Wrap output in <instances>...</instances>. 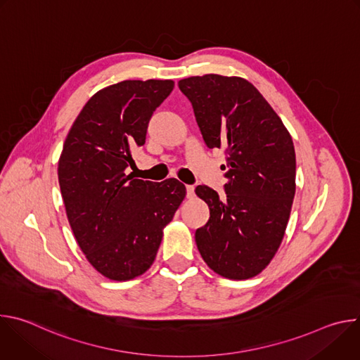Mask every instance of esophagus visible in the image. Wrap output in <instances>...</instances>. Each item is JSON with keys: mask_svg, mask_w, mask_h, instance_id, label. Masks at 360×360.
Returning a JSON list of instances; mask_svg holds the SVG:
<instances>
[{"mask_svg": "<svg viewBox=\"0 0 360 360\" xmlns=\"http://www.w3.org/2000/svg\"><path fill=\"white\" fill-rule=\"evenodd\" d=\"M193 195H195V188H193V185H186V196H188V198H193Z\"/></svg>", "mask_w": 360, "mask_h": 360, "instance_id": "34e87169", "label": "esophagus"}]
</instances>
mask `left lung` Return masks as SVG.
Segmentation results:
<instances>
[{
  "label": "left lung",
  "mask_w": 360,
  "mask_h": 360,
  "mask_svg": "<svg viewBox=\"0 0 360 360\" xmlns=\"http://www.w3.org/2000/svg\"><path fill=\"white\" fill-rule=\"evenodd\" d=\"M178 85L205 143L226 153V195L219 199L205 185L195 189L211 215L195 232L198 250L224 278H253L272 261L289 221L296 189L292 136L262 94L240 77L207 74Z\"/></svg>",
  "instance_id": "1"
}]
</instances>
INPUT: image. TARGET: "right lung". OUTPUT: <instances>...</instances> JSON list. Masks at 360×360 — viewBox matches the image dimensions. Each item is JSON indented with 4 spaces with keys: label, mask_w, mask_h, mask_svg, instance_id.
<instances>
[{
    "label": "right lung",
    "mask_w": 360,
    "mask_h": 360,
    "mask_svg": "<svg viewBox=\"0 0 360 360\" xmlns=\"http://www.w3.org/2000/svg\"><path fill=\"white\" fill-rule=\"evenodd\" d=\"M174 89L172 79H128L94 94L74 121L58 161L68 222L88 262L112 281L145 274L164 228L186 195L175 178L132 179V150Z\"/></svg>",
    "instance_id": "add662e5"
}]
</instances>
